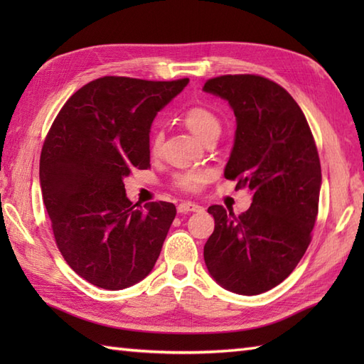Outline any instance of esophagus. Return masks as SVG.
Listing matches in <instances>:
<instances>
[{
	"instance_id": "34e87169",
	"label": "esophagus",
	"mask_w": 364,
	"mask_h": 364,
	"mask_svg": "<svg viewBox=\"0 0 364 364\" xmlns=\"http://www.w3.org/2000/svg\"><path fill=\"white\" fill-rule=\"evenodd\" d=\"M176 210H178V213H180V214H188V213H203L205 208L197 205V203L186 202V203H180V205H178Z\"/></svg>"
}]
</instances>
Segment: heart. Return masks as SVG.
Here are the masks:
<instances>
[{
	"label": "heart",
	"mask_w": 364,
	"mask_h": 364,
	"mask_svg": "<svg viewBox=\"0 0 364 364\" xmlns=\"http://www.w3.org/2000/svg\"><path fill=\"white\" fill-rule=\"evenodd\" d=\"M183 122L192 133H194L200 141L206 142L208 139L215 137L220 134L222 127H220V120L218 115H215L213 111L206 109V107L202 106H196L191 107L183 115ZM162 145V133L161 131H154V134L151 137V153H159ZM210 180V173L206 170H188V172H181L175 175L173 184L184 192H197L202 189L205 184Z\"/></svg>",
	"instance_id": "obj_1"
}]
</instances>
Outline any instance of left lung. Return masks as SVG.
<instances>
[{
    "instance_id": "1",
    "label": "left lung",
    "mask_w": 364,
    "mask_h": 364,
    "mask_svg": "<svg viewBox=\"0 0 364 364\" xmlns=\"http://www.w3.org/2000/svg\"><path fill=\"white\" fill-rule=\"evenodd\" d=\"M208 94L227 100L236 117L227 180L249 188L241 215L208 208L214 231L203 249L208 272L222 288L257 296L280 284L311 242L321 192V162L304 112L288 92L258 75L208 80Z\"/></svg>"
}]
</instances>
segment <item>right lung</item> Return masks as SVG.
I'll list each match as a JSON object with an SVG mask.
<instances>
[{
    "instance_id": "right-lung-1",
    "label": "right lung",
    "mask_w": 364,
    "mask_h": 364,
    "mask_svg": "<svg viewBox=\"0 0 364 364\" xmlns=\"http://www.w3.org/2000/svg\"><path fill=\"white\" fill-rule=\"evenodd\" d=\"M188 82L103 76L67 100L46 134L38 175L54 239L98 288H129L159 257L176 208L133 205L123 178L150 167L151 123Z\"/></svg>"
}]
</instances>
